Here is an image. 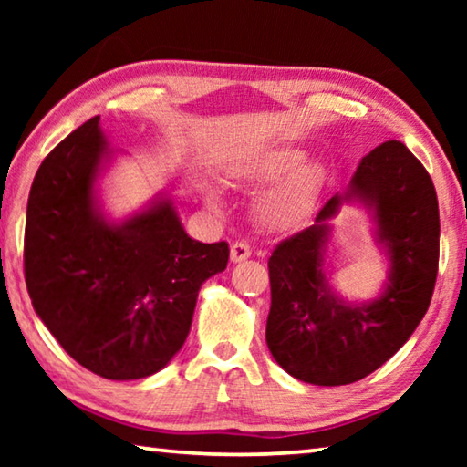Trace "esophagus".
I'll return each mask as SVG.
<instances>
[{"instance_id": "1", "label": "esophagus", "mask_w": 467, "mask_h": 467, "mask_svg": "<svg viewBox=\"0 0 467 467\" xmlns=\"http://www.w3.org/2000/svg\"><path fill=\"white\" fill-rule=\"evenodd\" d=\"M249 257H251V249H249L247 243H241V241L233 243V247H231V262L233 264H241Z\"/></svg>"}]
</instances>
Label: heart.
Wrapping results in <instances>:
<instances>
[{"instance_id": "1", "label": "heart", "mask_w": 467, "mask_h": 467, "mask_svg": "<svg viewBox=\"0 0 467 467\" xmlns=\"http://www.w3.org/2000/svg\"><path fill=\"white\" fill-rule=\"evenodd\" d=\"M298 148L278 146L251 154L236 169L234 177L249 185H267L257 202V218L270 231H288L311 214L323 187V171L317 164L303 162ZM210 205L218 208V195L205 193Z\"/></svg>"}]
</instances>
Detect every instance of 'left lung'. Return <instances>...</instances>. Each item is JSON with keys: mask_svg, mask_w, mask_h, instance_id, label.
Wrapping results in <instances>:
<instances>
[{"mask_svg": "<svg viewBox=\"0 0 467 467\" xmlns=\"http://www.w3.org/2000/svg\"><path fill=\"white\" fill-rule=\"evenodd\" d=\"M346 202L369 210L388 259L382 292L365 304L342 299L327 278L328 220ZM439 233L437 192L420 161L401 141L377 146L315 224L282 241L267 262L265 342L274 360L298 381L326 387L360 381L385 365L429 311Z\"/></svg>", "mask_w": 467, "mask_h": 467, "instance_id": "8db88e82", "label": "left lung"}]
</instances>
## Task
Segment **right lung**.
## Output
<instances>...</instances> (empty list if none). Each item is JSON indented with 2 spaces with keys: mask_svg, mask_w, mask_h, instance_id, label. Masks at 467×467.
<instances>
[{
  "mask_svg": "<svg viewBox=\"0 0 467 467\" xmlns=\"http://www.w3.org/2000/svg\"><path fill=\"white\" fill-rule=\"evenodd\" d=\"M113 156L92 117L45 158L28 195L25 275L36 315L69 357L131 381L181 350L202 284L226 270L231 249L192 239L169 193L110 220L99 179Z\"/></svg>",
  "mask_w": 467,
  "mask_h": 467,
  "instance_id": "obj_1",
  "label": "right lung"
}]
</instances>
